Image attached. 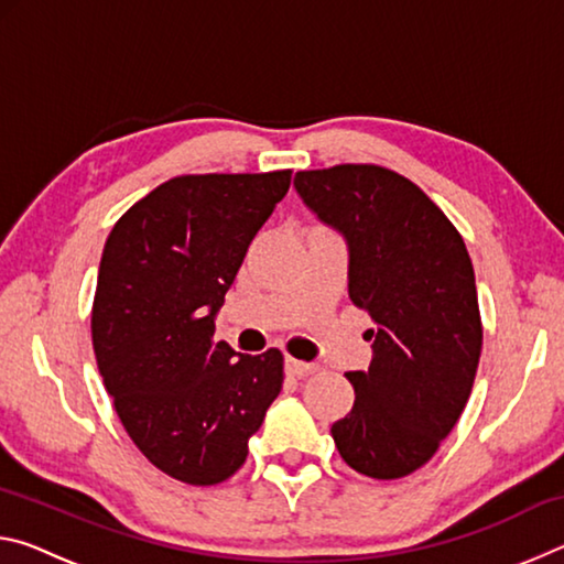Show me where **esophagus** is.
Returning <instances> with one entry per match:
<instances>
[{"label": "esophagus", "instance_id": "1", "mask_svg": "<svg viewBox=\"0 0 564 564\" xmlns=\"http://www.w3.org/2000/svg\"><path fill=\"white\" fill-rule=\"evenodd\" d=\"M285 373L289 376H295V378H303V376H308V373H313V366L311 362H303V360H295V358H285Z\"/></svg>", "mask_w": 564, "mask_h": 564}]
</instances>
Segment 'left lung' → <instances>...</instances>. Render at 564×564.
Segmentation results:
<instances>
[{"label": "left lung", "mask_w": 564, "mask_h": 564, "mask_svg": "<svg viewBox=\"0 0 564 564\" xmlns=\"http://www.w3.org/2000/svg\"><path fill=\"white\" fill-rule=\"evenodd\" d=\"M293 186L346 238L348 295L373 321V360L348 373L356 403L330 435L360 475L405 477L431 460L470 398L482 350L473 261L447 216L395 171H299Z\"/></svg>", "instance_id": "1"}]
</instances>
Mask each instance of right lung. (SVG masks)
Returning a JSON list of instances; mask_svg holds the SVG:
<instances>
[{"instance_id": "add662e5", "label": "right lung", "mask_w": 564, "mask_h": 564, "mask_svg": "<svg viewBox=\"0 0 564 564\" xmlns=\"http://www.w3.org/2000/svg\"><path fill=\"white\" fill-rule=\"evenodd\" d=\"M291 171L178 176L111 228L91 311L97 366L133 445L161 473L216 485L281 393L283 352L241 356L214 340L248 243Z\"/></svg>"}]
</instances>
